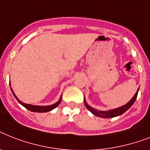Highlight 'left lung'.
Returning a JSON list of instances; mask_svg holds the SVG:
<instances>
[{
	"instance_id": "obj_1",
	"label": "left lung",
	"mask_w": 150,
	"mask_h": 150,
	"mask_svg": "<svg viewBox=\"0 0 150 150\" xmlns=\"http://www.w3.org/2000/svg\"><path fill=\"white\" fill-rule=\"evenodd\" d=\"M138 92H139V89H138V91L136 92V93L135 94V96H133L132 99L127 104L124 105V106H122V107H118V108H116V109L109 110V111H100V110H97L94 109V108H93V107H91L90 106H89V105L87 104L85 100L84 103L85 105H86V107H87V109L89 110L90 112H92V114H93L94 115H96V116L99 117H103V118H111V117H114L121 115V114H124L125 111H127V110L132 106L133 103H135L136 98H137Z\"/></svg>"
}]
</instances>
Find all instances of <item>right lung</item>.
I'll use <instances>...</instances> for the list:
<instances>
[{
  "instance_id": "add662e5",
  "label": "right lung",
  "mask_w": 150,
  "mask_h": 150,
  "mask_svg": "<svg viewBox=\"0 0 150 150\" xmlns=\"http://www.w3.org/2000/svg\"><path fill=\"white\" fill-rule=\"evenodd\" d=\"M11 91H12V90H11ZM12 93L15 98L17 99V100L18 101V103H19L20 104H22L23 107H25V108H26V109H28L29 110H30V111L39 112V113H44V112H48V111H50V110H51L54 109L55 107H57L59 104H60V103H61V99H62V96H61L58 102H57L56 103H54V104H53V105H50V106H35V105L26 104V103H24L21 102V101H20V100L17 98V96H15V93H13V91H12Z\"/></svg>"
}]
</instances>
